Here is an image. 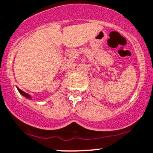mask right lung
<instances>
[{"instance_id": "add662e5", "label": "right lung", "mask_w": 153, "mask_h": 153, "mask_svg": "<svg viewBox=\"0 0 153 153\" xmlns=\"http://www.w3.org/2000/svg\"><path fill=\"white\" fill-rule=\"evenodd\" d=\"M17 90H18V91H19V92L20 93V94H22V95L24 97L27 98V99H28V100H30V99H32L31 96H30V94H28V93L25 92V91H22V90H21V89H19L18 87H17Z\"/></svg>"}]
</instances>
